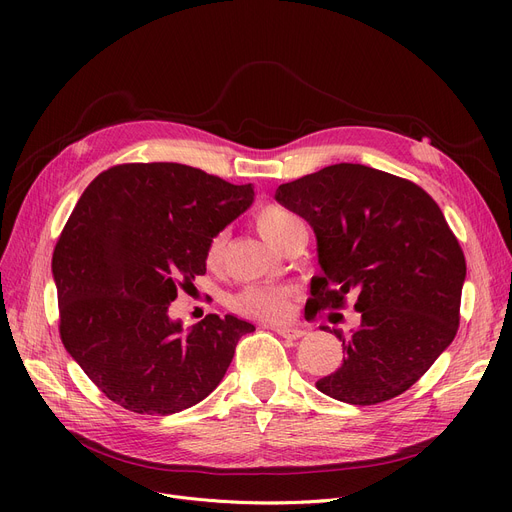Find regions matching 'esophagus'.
Returning a JSON list of instances; mask_svg holds the SVG:
<instances>
[{"mask_svg":"<svg viewBox=\"0 0 512 512\" xmlns=\"http://www.w3.org/2000/svg\"><path fill=\"white\" fill-rule=\"evenodd\" d=\"M274 332H278L282 338H288V340H299L305 336V330H299V328H290V326H274L272 328Z\"/></svg>","mask_w":512,"mask_h":512,"instance_id":"1","label":"esophagus"}]
</instances>
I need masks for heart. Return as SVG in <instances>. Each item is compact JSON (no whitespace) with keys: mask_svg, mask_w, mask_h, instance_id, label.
<instances>
[{"mask_svg":"<svg viewBox=\"0 0 512 512\" xmlns=\"http://www.w3.org/2000/svg\"><path fill=\"white\" fill-rule=\"evenodd\" d=\"M255 226L259 234L272 247L282 249L286 240L305 230L303 222L292 211L280 205H265L255 213ZM226 251V234H213L207 242L205 261L209 267H218ZM234 309L257 317H282L288 311V292L270 286H247L232 299Z\"/></svg>","mask_w":512,"mask_h":512,"instance_id":"obj_1","label":"heart"}]
</instances>
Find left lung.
I'll use <instances>...</instances> for the list:
<instances>
[{"mask_svg":"<svg viewBox=\"0 0 512 512\" xmlns=\"http://www.w3.org/2000/svg\"><path fill=\"white\" fill-rule=\"evenodd\" d=\"M276 201L315 232L321 272L307 317L357 297L361 326L342 336V365L317 390L378 405L409 390L459 330L465 255L421 186L361 164H336L280 184Z\"/></svg>","mask_w":512,"mask_h":512,"instance_id":"1","label":"left lung"}]
</instances>
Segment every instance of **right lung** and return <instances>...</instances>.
Here are the masks:
<instances>
[{
    "label": "right lung",
    "mask_w": 512,
    "mask_h": 512,
    "mask_svg": "<svg viewBox=\"0 0 512 512\" xmlns=\"http://www.w3.org/2000/svg\"><path fill=\"white\" fill-rule=\"evenodd\" d=\"M255 199L182 164H122L78 199L53 251L60 336L70 357L116 405L172 415L209 396L234 348L255 330L207 315L182 330L168 309L205 274V249Z\"/></svg>",
    "instance_id": "add662e5"
}]
</instances>
